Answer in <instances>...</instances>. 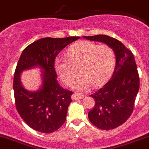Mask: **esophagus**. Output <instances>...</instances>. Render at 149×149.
<instances>
[{
  "instance_id": "1",
  "label": "esophagus",
  "mask_w": 149,
  "mask_h": 149,
  "mask_svg": "<svg viewBox=\"0 0 149 149\" xmlns=\"http://www.w3.org/2000/svg\"><path fill=\"white\" fill-rule=\"evenodd\" d=\"M84 95L82 94H79V93H74V94L72 95V99L73 100H81L84 99Z\"/></svg>"
}]
</instances>
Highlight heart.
I'll return each instance as SVG.
<instances>
[{
    "label": "heart",
    "mask_w": 149,
    "mask_h": 149,
    "mask_svg": "<svg viewBox=\"0 0 149 149\" xmlns=\"http://www.w3.org/2000/svg\"><path fill=\"white\" fill-rule=\"evenodd\" d=\"M68 58L59 56L55 61V69L65 85L70 86L74 82L76 90L87 89L90 86L98 87L104 83L112 73L115 65V52L106 45H99L88 41L73 44L67 52Z\"/></svg>",
    "instance_id": "1"
}]
</instances>
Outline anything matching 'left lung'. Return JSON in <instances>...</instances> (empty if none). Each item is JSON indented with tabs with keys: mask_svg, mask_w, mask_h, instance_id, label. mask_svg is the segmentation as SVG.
<instances>
[{
	"mask_svg": "<svg viewBox=\"0 0 149 149\" xmlns=\"http://www.w3.org/2000/svg\"><path fill=\"white\" fill-rule=\"evenodd\" d=\"M84 38L105 43L115 53L116 65L112 78L91 95L95 104L88 114L90 122L98 128L114 129L130 118L139 92L140 79L134 55L120 41L107 35Z\"/></svg>",
	"mask_w": 149,
	"mask_h": 149,
	"instance_id": "left-lung-1",
	"label": "left lung"
}]
</instances>
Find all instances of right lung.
Returning a JSON list of instances; mask_svg holds the SVG:
<instances>
[{"label":"right lung","instance_id":"obj_1","mask_svg":"<svg viewBox=\"0 0 149 149\" xmlns=\"http://www.w3.org/2000/svg\"><path fill=\"white\" fill-rule=\"evenodd\" d=\"M79 37L40 39L25 48L18 61L13 78L15 104L23 120L34 130L50 133L65 123L73 92L64 89L57 81L55 61L59 52ZM35 66L43 69V86L31 93L20 81L24 70Z\"/></svg>","mask_w":149,"mask_h":149}]
</instances>
